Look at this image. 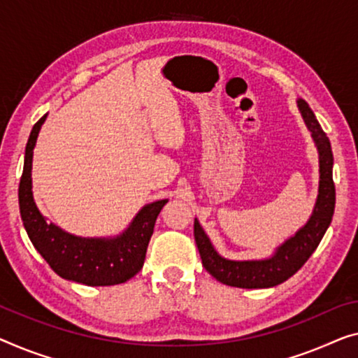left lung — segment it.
<instances>
[{
	"instance_id": "obj_1",
	"label": "left lung",
	"mask_w": 358,
	"mask_h": 358,
	"mask_svg": "<svg viewBox=\"0 0 358 358\" xmlns=\"http://www.w3.org/2000/svg\"><path fill=\"white\" fill-rule=\"evenodd\" d=\"M297 103L320 154V189L315 210L307 225L280 246L273 257L266 260H248V262H234L220 257L199 222L194 220V239L202 265L213 278L223 285L255 289V287H271L286 281L307 262L331 223L336 204L331 143L306 101L299 99Z\"/></svg>"
}]
</instances>
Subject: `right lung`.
<instances>
[{"instance_id": "right-lung-1", "label": "right lung", "mask_w": 358, "mask_h": 358, "mask_svg": "<svg viewBox=\"0 0 358 358\" xmlns=\"http://www.w3.org/2000/svg\"><path fill=\"white\" fill-rule=\"evenodd\" d=\"M46 115L31 128L19 183V207L25 231L48 265L62 278L88 286L120 285L143 268L154 225L167 199L143 207L128 230L114 239L77 238L48 223L31 196V156Z\"/></svg>"}]
</instances>
